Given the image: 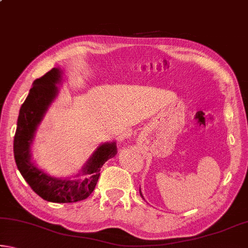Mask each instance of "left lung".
Segmentation results:
<instances>
[{
	"instance_id": "left-lung-1",
	"label": "left lung",
	"mask_w": 248,
	"mask_h": 248,
	"mask_svg": "<svg viewBox=\"0 0 248 248\" xmlns=\"http://www.w3.org/2000/svg\"><path fill=\"white\" fill-rule=\"evenodd\" d=\"M139 191H140V196L142 197V198H143V199H144V197H143V195H142V192H141V188H140V190H139Z\"/></svg>"
}]
</instances>
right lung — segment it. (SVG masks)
Listing matches in <instances>:
<instances>
[{"label":"right lung","instance_id":"1","mask_svg":"<svg viewBox=\"0 0 248 248\" xmlns=\"http://www.w3.org/2000/svg\"><path fill=\"white\" fill-rule=\"evenodd\" d=\"M63 71L53 68L37 78L19 109L14 137V157L19 173L41 198L57 203L77 202L86 199L95 189L105 162L117 154L116 142H106L97 146L74 179L59 178L48 174L32 159L31 144L36 131L48 109L59 95V85L63 81ZM84 175L83 179H77Z\"/></svg>","mask_w":248,"mask_h":248}]
</instances>
